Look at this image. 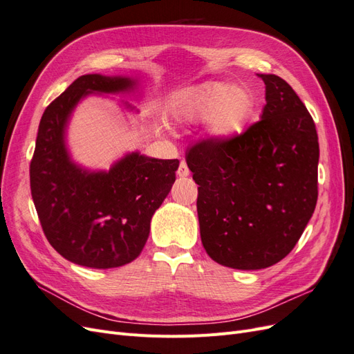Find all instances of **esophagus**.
<instances>
[{
    "instance_id": "34e87169",
    "label": "esophagus",
    "mask_w": 354,
    "mask_h": 354,
    "mask_svg": "<svg viewBox=\"0 0 354 354\" xmlns=\"http://www.w3.org/2000/svg\"><path fill=\"white\" fill-rule=\"evenodd\" d=\"M177 173H178V176H180V177H187V176L190 174V169H189V167H187V164L185 162V160H183V162L180 164Z\"/></svg>"
}]
</instances>
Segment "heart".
I'll return each mask as SVG.
<instances>
[{"label":"heart","instance_id":"heart-1","mask_svg":"<svg viewBox=\"0 0 354 354\" xmlns=\"http://www.w3.org/2000/svg\"><path fill=\"white\" fill-rule=\"evenodd\" d=\"M173 112L183 121L208 118L207 133L216 140H229L243 131L255 111V94L227 82H208L180 93L171 102Z\"/></svg>","mask_w":354,"mask_h":354}]
</instances>
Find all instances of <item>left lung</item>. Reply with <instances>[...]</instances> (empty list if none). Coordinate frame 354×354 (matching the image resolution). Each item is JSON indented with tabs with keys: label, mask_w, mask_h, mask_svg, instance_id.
I'll return each instance as SVG.
<instances>
[{
	"label": "left lung",
	"mask_w": 354,
	"mask_h": 354,
	"mask_svg": "<svg viewBox=\"0 0 354 354\" xmlns=\"http://www.w3.org/2000/svg\"><path fill=\"white\" fill-rule=\"evenodd\" d=\"M261 120L229 140H203L187 165L198 187L201 241L221 266L260 270L292 251L317 202V133L304 103L277 75Z\"/></svg>",
	"instance_id": "1"
}]
</instances>
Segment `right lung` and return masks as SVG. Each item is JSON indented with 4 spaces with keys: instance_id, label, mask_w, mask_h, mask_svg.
<instances>
[{
    "instance_id": "1",
    "label": "right lung",
    "mask_w": 354,
    "mask_h": 354,
    "mask_svg": "<svg viewBox=\"0 0 354 354\" xmlns=\"http://www.w3.org/2000/svg\"><path fill=\"white\" fill-rule=\"evenodd\" d=\"M137 80L88 73L48 104L30 160V194L50 245L71 263L112 269L140 255L151 220L176 181L178 159L127 153L109 168L73 162L66 130L77 104L93 93H131ZM127 109L137 111L130 103Z\"/></svg>"
}]
</instances>
